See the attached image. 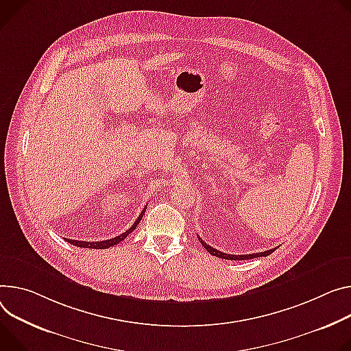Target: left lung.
Masks as SVG:
<instances>
[{
    "instance_id": "left-lung-1",
    "label": "left lung",
    "mask_w": 351,
    "mask_h": 351,
    "mask_svg": "<svg viewBox=\"0 0 351 351\" xmlns=\"http://www.w3.org/2000/svg\"><path fill=\"white\" fill-rule=\"evenodd\" d=\"M199 241L200 243L203 245V247L210 253L213 254V256H217V258H221V259H227V261H249V259H253V258H261V256H269L270 253H273L277 247H273V249H269V250H265V252H258V253H250V254H230V253H224L221 250H217L214 247H211L210 245H207L204 241L200 239L199 237Z\"/></svg>"
}]
</instances>
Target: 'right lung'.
Wrapping results in <instances>:
<instances>
[{"label":"right lung","instance_id":"obj_1","mask_svg":"<svg viewBox=\"0 0 351 351\" xmlns=\"http://www.w3.org/2000/svg\"><path fill=\"white\" fill-rule=\"evenodd\" d=\"M145 208H147V207H144V210L141 211V214H140L138 218L136 219L133 227H130L129 230H127V231L123 232V234H120L119 237H114V238L106 239V241H98V242H85V241H75V239H69V238H66V241H67L69 243H71V245H74V246H80V247H89V249H106V247H110V246H113V245L121 242L127 235L132 234V232L137 228V226L140 224V221H141V218H143V215H144V213H145Z\"/></svg>","mask_w":351,"mask_h":351}]
</instances>
